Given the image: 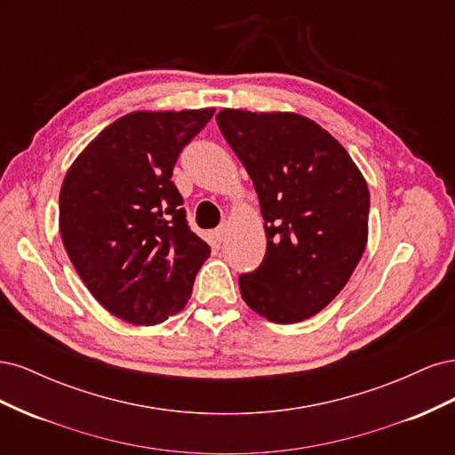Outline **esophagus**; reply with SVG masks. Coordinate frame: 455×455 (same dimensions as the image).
I'll list each match as a JSON object with an SVG mask.
<instances>
[{
  "label": "esophagus",
  "mask_w": 455,
  "mask_h": 455,
  "mask_svg": "<svg viewBox=\"0 0 455 455\" xmlns=\"http://www.w3.org/2000/svg\"><path fill=\"white\" fill-rule=\"evenodd\" d=\"M228 233H229V228L224 224V226H220L216 231H214V235H216V241L218 243H224L226 241V237H228Z\"/></svg>",
  "instance_id": "34e87169"
}]
</instances>
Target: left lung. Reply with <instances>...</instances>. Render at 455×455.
<instances>
[{"label":"left lung","mask_w":455,"mask_h":455,"mask_svg":"<svg viewBox=\"0 0 455 455\" xmlns=\"http://www.w3.org/2000/svg\"><path fill=\"white\" fill-rule=\"evenodd\" d=\"M216 121L252 178L264 216V261L239 277L244 304L277 324L306 321L341 292L363 258L364 176L306 116L224 108Z\"/></svg>","instance_id":"left-lung-1"}]
</instances>
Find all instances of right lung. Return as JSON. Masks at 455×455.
<instances>
[{
  "label": "right lung",
  "instance_id": "add662e5",
  "mask_svg": "<svg viewBox=\"0 0 455 455\" xmlns=\"http://www.w3.org/2000/svg\"><path fill=\"white\" fill-rule=\"evenodd\" d=\"M214 108L139 109L116 119L68 169L59 199L64 249L99 304L154 326L186 307L211 249L188 228L171 180Z\"/></svg>",
  "mask_w": 455,
  "mask_h": 455
}]
</instances>
